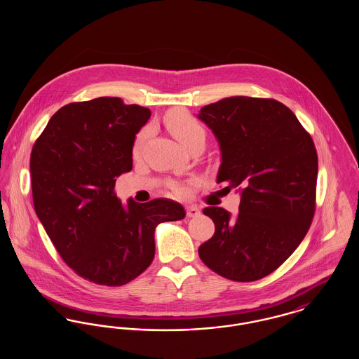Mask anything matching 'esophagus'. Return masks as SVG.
Returning a JSON list of instances; mask_svg holds the SVG:
<instances>
[{"label": "esophagus", "mask_w": 359, "mask_h": 359, "mask_svg": "<svg viewBox=\"0 0 359 359\" xmlns=\"http://www.w3.org/2000/svg\"><path fill=\"white\" fill-rule=\"evenodd\" d=\"M186 212H187L188 218H195V217L201 215V210L196 205H187Z\"/></svg>", "instance_id": "1"}]
</instances>
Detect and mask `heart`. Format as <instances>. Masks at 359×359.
<instances>
[{
	"mask_svg": "<svg viewBox=\"0 0 359 359\" xmlns=\"http://www.w3.org/2000/svg\"><path fill=\"white\" fill-rule=\"evenodd\" d=\"M168 128H170L172 135L176 137V140L184 148H187L188 145H191L194 141H196L199 138H205L203 126L199 123V121L194 118L191 114H188L186 111H175L168 120ZM148 135H149L148 129H144L137 135L136 141H135V145H133V154L135 156L140 154V152H141ZM172 189L177 195L184 194V187H182L179 184L172 186Z\"/></svg>",
	"mask_w": 359,
	"mask_h": 359,
	"instance_id": "heart-1",
	"label": "heart"
}]
</instances>
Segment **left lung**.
I'll return each instance as SVG.
<instances>
[{"mask_svg": "<svg viewBox=\"0 0 359 359\" xmlns=\"http://www.w3.org/2000/svg\"><path fill=\"white\" fill-rule=\"evenodd\" d=\"M217 137V183L238 188V215L222 207L203 214L215 233L199 248L205 265L233 281H256L276 271L306 237L313 218L318 154L311 136L276 100L230 97L201 109Z\"/></svg>", "mask_w": 359, "mask_h": 359, "instance_id": "obj_1", "label": "left lung"}]
</instances>
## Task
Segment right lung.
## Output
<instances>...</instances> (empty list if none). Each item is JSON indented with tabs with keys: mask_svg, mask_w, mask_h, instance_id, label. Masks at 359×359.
Segmentation results:
<instances>
[{
	"mask_svg": "<svg viewBox=\"0 0 359 359\" xmlns=\"http://www.w3.org/2000/svg\"><path fill=\"white\" fill-rule=\"evenodd\" d=\"M151 110L117 97L69 103L31 154L34 211L57 253L86 280L121 287L154 261L157 224L180 221L171 199L121 205L117 177L132 170L136 135Z\"/></svg>",
	"mask_w": 359,
	"mask_h": 359,
	"instance_id": "right-lung-1",
	"label": "right lung"
}]
</instances>
